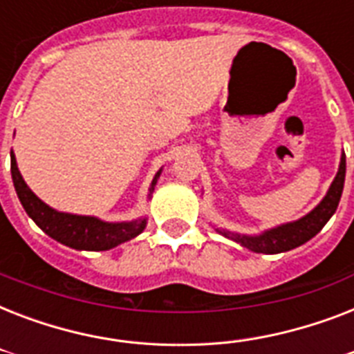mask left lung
<instances>
[{"instance_id": "obj_1", "label": "left lung", "mask_w": 354, "mask_h": 354, "mask_svg": "<svg viewBox=\"0 0 354 354\" xmlns=\"http://www.w3.org/2000/svg\"><path fill=\"white\" fill-rule=\"evenodd\" d=\"M344 182H346V154L342 152L340 165H338L335 180L327 189L322 202L313 211H308L307 215H303L297 221L268 227V230L255 233V235L230 232L226 227H215V232L255 253L274 255V253L294 250V248L301 246L307 241H310L314 235H318L322 232V227L329 222L330 216L335 215L338 202L342 198V191H344Z\"/></svg>"}]
</instances>
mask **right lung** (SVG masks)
Instances as JSON below:
<instances>
[{"mask_svg":"<svg viewBox=\"0 0 354 354\" xmlns=\"http://www.w3.org/2000/svg\"><path fill=\"white\" fill-rule=\"evenodd\" d=\"M161 171H163V167L156 172L150 182L149 194H147L149 200L152 198ZM10 172H12L14 189H16L19 202L24 205L25 213L35 221V224L41 232L64 246L73 248V250H86V252H106L122 242L136 239L147 227V222H149L147 216H139L133 221L106 222L101 221L99 216L75 215V213L58 211L51 205H47L25 183L12 150H10Z\"/></svg>","mask_w":354,"mask_h":354,"instance_id":"1","label":"right lung"}]
</instances>
